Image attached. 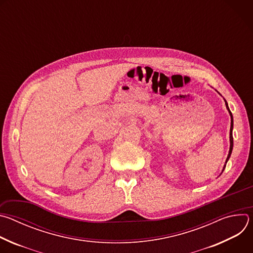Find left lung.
<instances>
[{"label":"left lung","mask_w":253,"mask_h":253,"mask_svg":"<svg viewBox=\"0 0 253 253\" xmlns=\"http://www.w3.org/2000/svg\"><path fill=\"white\" fill-rule=\"evenodd\" d=\"M225 104H226V108H227V110L229 111V114H230V117H231V126H230V148H229V153H228V156H227V159H226V162H225V163H227V161H228V159H229V157H230V155H231V152H232V148H233V137H232L233 118H232V113H231V112H230V110H229V108H228V105H227L226 101H225ZM225 166H226V164L224 165V168H225ZM224 168H223V170H224Z\"/></svg>","instance_id":"left-lung-1"}]
</instances>
